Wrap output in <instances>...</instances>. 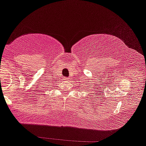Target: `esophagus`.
I'll return each instance as SVG.
<instances>
[{
    "mask_svg": "<svg viewBox=\"0 0 146 146\" xmlns=\"http://www.w3.org/2000/svg\"><path fill=\"white\" fill-rule=\"evenodd\" d=\"M64 80H67V81H69V80H70V78L66 77V78H64Z\"/></svg>",
    "mask_w": 146,
    "mask_h": 146,
    "instance_id": "34e87169",
    "label": "esophagus"
}]
</instances>
